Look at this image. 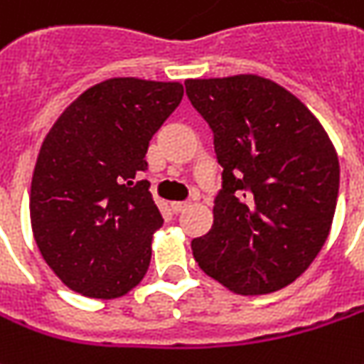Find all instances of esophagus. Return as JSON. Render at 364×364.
Wrapping results in <instances>:
<instances>
[{"label": "esophagus", "mask_w": 364, "mask_h": 364, "mask_svg": "<svg viewBox=\"0 0 364 364\" xmlns=\"http://www.w3.org/2000/svg\"><path fill=\"white\" fill-rule=\"evenodd\" d=\"M189 205H191L189 201H173L171 203L173 213H181V211H185V209H187Z\"/></svg>", "instance_id": "obj_1"}]
</instances>
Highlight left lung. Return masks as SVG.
Returning <instances> with one entry per match:
<instances>
[{
	"label": "left lung",
	"instance_id": "1",
	"mask_svg": "<svg viewBox=\"0 0 364 364\" xmlns=\"http://www.w3.org/2000/svg\"><path fill=\"white\" fill-rule=\"evenodd\" d=\"M185 93L213 131L223 167L213 227L193 239L203 271L239 295L293 283L328 237L338 159L317 117L257 75L187 79Z\"/></svg>",
	"mask_w": 364,
	"mask_h": 364
}]
</instances>
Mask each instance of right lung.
<instances>
[{
  "label": "right lung",
  "instance_id": "right-lung-1",
  "mask_svg": "<svg viewBox=\"0 0 364 364\" xmlns=\"http://www.w3.org/2000/svg\"><path fill=\"white\" fill-rule=\"evenodd\" d=\"M181 83L107 79L83 91L47 133L31 181V227L46 263L91 299L125 295L147 273L163 217L147 171L151 137Z\"/></svg>",
  "mask_w": 364,
  "mask_h": 364
}]
</instances>
